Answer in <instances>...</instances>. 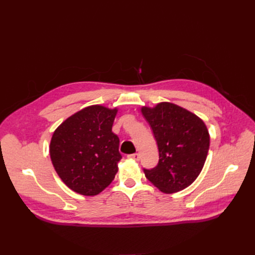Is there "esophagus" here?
I'll return each instance as SVG.
<instances>
[{"mask_svg":"<svg viewBox=\"0 0 255 255\" xmlns=\"http://www.w3.org/2000/svg\"><path fill=\"white\" fill-rule=\"evenodd\" d=\"M128 157H129V158H132V159H134V160H139V154H138V153L129 154Z\"/></svg>","mask_w":255,"mask_h":255,"instance_id":"1","label":"esophagus"}]
</instances>
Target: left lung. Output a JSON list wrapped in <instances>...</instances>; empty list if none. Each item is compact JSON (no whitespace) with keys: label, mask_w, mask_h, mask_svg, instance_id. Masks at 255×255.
Wrapping results in <instances>:
<instances>
[{"label":"left lung","mask_w":255,"mask_h":255,"mask_svg":"<svg viewBox=\"0 0 255 255\" xmlns=\"http://www.w3.org/2000/svg\"><path fill=\"white\" fill-rule=\"evenodd\" d=\"M155 137L159 159L156 167L143 169L154 186L165 194L188 187L201 172L210 149V134L202 119L183 107L161 102L141 107Z\"/></svg>","instance_id":"1"}]
</instances>
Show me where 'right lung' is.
Segmentation results:
<instances>
[{
	"label": "right lung",
	"instance_id": "1",
	"mask_svg": "<svg viewBox=\"0 0 255 255\" xmlns=\"http://www.w3.org/2000/svg\"><path fill=\"white\" fill-rule=\"evenodd\" d=\"M117 109L91 105L67 118L54 130L50 156L67 186L96 196L115 179L121 159L119 138L112 128Z\"/></svg>",
	"mask_w": 255,
	"mask_h": 255
}]
</instances>
